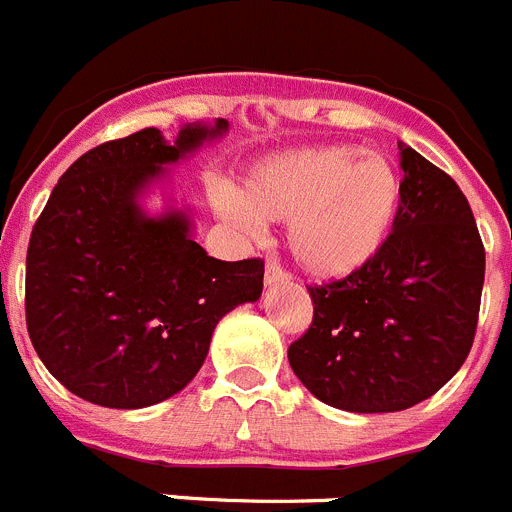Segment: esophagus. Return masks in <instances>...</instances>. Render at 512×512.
I'll use <instances>...</instances> for the list:
<instances>
[{"label":"esophagus","instance_id":"34e87169","mask_svg":"<svg viewBox=\"0 0 512 512\" xmlns=\"http://www.w3.org/2000/svg\"><path fill=\"white\" fill-rule=\"evenodd\" d=\"M287 282H290V274H287L282 266L274 264V261H269V264H266V287L287 285Z\"/></svg>","mask_w":512,"mask_h":512}]
</instances>
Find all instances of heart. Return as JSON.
<instances>
[{
	"label": "heart",
	"instance_id": "b5f03b06",
	"mask_svg": "<svg viewBox=\"0 0 512 512\" xmlns=\"http://www.w3.org/2000/svg\"><path fill=\"white\" fill-rule=\"evenodd\" d=\"M404 207V178L386 152L318 144L266 157L217 209L243 233L287 222V246L316 279H344L388 246Z\"/></svg>",
	"mask_w": 512,
	"mask_h": 512
}]
</instances>
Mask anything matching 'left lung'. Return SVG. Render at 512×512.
Listing matches in <instances>:
<instances>
[{"mask_svg": "<svg viewBox=\"0 0 512 512\" xmlns=\"http://www.w3.org/2000/svg\"><path fill=\"white\" fill-rule=\"evenodd\" d=\"M404 207L362 272L308 287L310 329L287 349L318 401L357 414L401 412L451 381L474 344L484 246L464 191L399 142Z\"/></svg>", "mask_w": 512, "mask_h": 512, "instance_id": "1", "label": "left lung"}]
</instances>
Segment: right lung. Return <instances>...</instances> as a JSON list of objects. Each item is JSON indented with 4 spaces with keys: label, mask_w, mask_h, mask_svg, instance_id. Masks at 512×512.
Wrapping results in <instances>:
<instances>
[{
    "label": "right lung",
    "mask_w": 512,
    "mask_h": 512,
    "mask_svg": "<svg viewBox=\"0 0 512 512\" xmlns=\"http://www.w3.org/2000/svg\"><path fill=\"white\" fill-rule=\"evenodd\" d=\"M227 134L194 121L168 142L142 129L85 152L59 178L30 235L25 318L64 388L108 409L176 396L207 360L214 326L264 290V261H220L194 240V212L165 196L178 165Z\"/></svg>",
    "instance_id": "1"
}]
</instances>
